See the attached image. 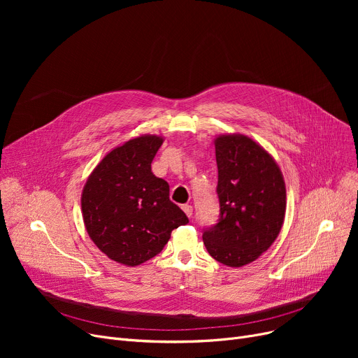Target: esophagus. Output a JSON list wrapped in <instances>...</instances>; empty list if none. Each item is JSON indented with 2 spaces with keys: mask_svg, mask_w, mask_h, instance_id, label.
<instances>
[{
  "mask_svg": "<svg viewBox=\"0 0 358 358\" xmlns=\"http://www.w3.org/2000/svg\"><path fill=\"white\" fill-rule=\"evenodd\" d=\"M182 210L189 217L193 216V206L192 204H182Z\"/></svg>",
  "mask_w": 358,
  "mask_h": 358,
  "instance_id": "1",
  "label": "esophagus"
}]
</instances>
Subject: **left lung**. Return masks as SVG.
Listing matches in <instances>:
<instances>
[{
    "label": "left lung",
    "mask_w": 358,
    "mask_h": 358,
    "mask_svg": "<svg viewBox=\"0 0 358 358\" xmlns=\"http://www.w3.org/2000/svg\"><path fill=\"white\" fill-rule=\"evenodd\" d=\"M220 216L203 232L208 252L228 267H242L266 252L286 215V184L274 158L251 138L215 139Z\"/></svg>",
    "instance_id": "1"
}]
</instances>
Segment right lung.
<instances>
[{
  "mask_svg": "<svg viewBox=\"0 0 358 358\" xmlns=\"http://www.w3.org/2000/svg\"><path fill=\"white\" fill-rule=\"evenodd\" d=\"M162 142V136L142 135L110 150L83 189V219L91 241L127 267L154 258L171 232L189 223L169 200L168 182L150 169Z\"/></svg>",
  "mask_w": 358,
  "mask_h": 358,
  "instance_id": "obj_1",
  "label": "right lung"
}]
</instances>
